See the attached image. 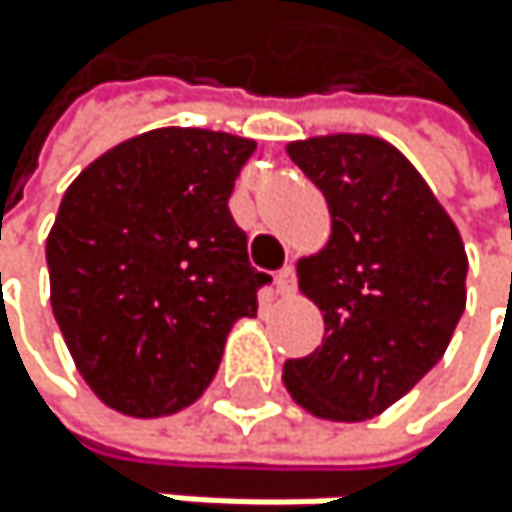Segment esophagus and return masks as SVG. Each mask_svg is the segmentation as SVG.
<instances>
[{
    "label": "esophagus",
    "mask_w": 512,
    "mask_h": 512,
    "mask_svg": "<svg viewBox=\"0 0 512 512\" xmlns=\"http://www.w3.org/2000/svg\"><path fill=\"white\" fill-rule=\"evenodd\" d=\"M276 294H282V298H288V294H294V267H282L276 273Z\"/></svg>",
    "instance_id": "34e87169"
}]
</instances>
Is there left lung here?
Listing matches in <instances>:
<instances>
[{
    "mask_svg": "<svg viewBox=\"0 0 512 512\" xmlns=\"http://www.w3.org/2000/svg\"><path fill=\"white\" fill-rule=\"evenodd\" d=\"M322 190L328 242L298 261L322 344L288 359L291 399L325 421L387 411L442 359L467 307L464 239L421 171L384 137L319 134L285 147Z\"/></svg>",
    "mask_w": 512,
    "mask_h": 512,
    "instance_id": "1",
    "label": "left lung"
}]
</instances>
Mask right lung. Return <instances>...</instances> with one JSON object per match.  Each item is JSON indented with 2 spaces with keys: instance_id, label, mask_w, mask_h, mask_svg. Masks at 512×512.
Wrapping results in <instances>:
<instances>
[{
  "instance_id": "1",
  "label": "right lung",
  "mask_w": 512,
  "mask_h": 512,
  "mask_svg": "<svg viewBox=\"0 0 512 512\" xmlns=\"http://www.w3.org/2000/svg\"><path fill=\"white\" fill-rule=\"evenodd\" d=\"M251 137L153 128L67 187L45 242L51 310L85 384L128 418L193 405L270 282L227 208Z\"/></svg>"
}]
</instances>
